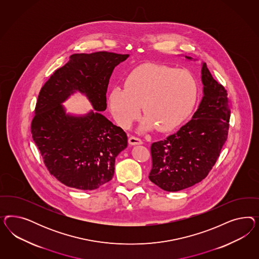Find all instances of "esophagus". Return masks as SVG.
<instances>
[{"label":"esophagus","instance_id":"1","mask_svg":"<svg viewBox=\"0 0 259 259\" xmlns=\"http://www.w3.org/2000/svg\"><path fill=\"white\" fill-rule=\"evenodd\" d=\"M129 144H131V145H140V144H142V141H141V139H139V138H137V137H130L129 138Z\"/></svg>","mask_w":259,"mask_h":259}]
</instances>
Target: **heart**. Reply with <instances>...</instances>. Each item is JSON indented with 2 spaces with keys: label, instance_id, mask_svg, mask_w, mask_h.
<instances>
[{
  "label": "heart",
  "instance_id": "1",
  "mask_svg": "<svg viewBox=\"0 0 259 259\" xmlns=\"http://www.w3.org/2000/svg\"><path fill=\"white\" fill-rule=\"evenodd\" d=\"M198 87L187 70L168 65L144 63L130 71L124 87L112 88L108 103L118 125L128 128L140 115H145L141 129L157 128L167 133L188 118L196 105Z\"/></svg>",
  "mask_w": 259,
  "mask_h": 259
}]
</instances>
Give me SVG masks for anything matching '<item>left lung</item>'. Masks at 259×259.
Here are the masks:
<instances>
[{
  "mask_svg": "<svg viewBox=\"0 0 259 259\" xmlns=\"http://www.w3.org/2000/svg\"><path fill=\"white\" fill-rule=\"evenodd\" d=\"M201 80L203 98L192 119L151 146L149 180L167 192L189 188L204 180L227 141L231 115L227 91L212 78L205 63Z\"/></svg>",
  "mask_w": 259,
  "mask_h": 259,
  "instance_id": "left-lung-1",
  "label": "left lung"
}]
</instances>
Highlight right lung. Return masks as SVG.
<instances>
[{
  "instance_id": "right-lung-1",
  "label": "right lung",
  "mask_w": 259,
  "mask_h": 259,
  "mask_svg": "<svg viewBox=\"0 0 259 259\" xmlns=\"http://www.w3.org/2000/svg\"><path fill=\"white\" fill-rule=\"evenodd\" d=\"M129 57L106 51L73 54L41 87L31 133L47 170L63 184L95 190L112 180L115 160L127 147L126 133L102 114L114 68ZM78 91L94 110L66 114L61 103Z\"/></svg>"
}]
</instances>
